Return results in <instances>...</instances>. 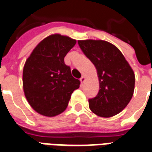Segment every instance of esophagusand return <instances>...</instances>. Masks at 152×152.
Here are the masks:
<instances>
[{
  "label": "esophagus",
  "instance_id": "obj_1",
  "mask_svg": "<svg viewBox=\"0 0 152 152\" xmlns=\"http://www.w3.org/2000/svg\"><path fill=\"white\" fill-rule=\"evenodd\" d=\"M80 82H81V84H83V83L85 81V76H81V77H80Z\"/></svg>",
  "mask_w": 152,
  "mask_h": 152
}]
</instances>
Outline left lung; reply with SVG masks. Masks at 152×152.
Returning <instances> with one entry per match:
<instances>
[{"mask_svg": "<svg viewBox=\"0 0 152 152\" xmlns=\"http://www.w3.org/2000/svg\"><path fill=\"white\" fill-rule=\"evenodd\" d=\"M80 48L93 63L99 79V92L88 100L90 110L103 118L114 116L132 98L134 73L122 52L103 40H80Z\"/></svg>", "mask_w": 152, "mask_h": 152, "instance_id": "left-lung-1", "label": "left lung"}]
</instances>
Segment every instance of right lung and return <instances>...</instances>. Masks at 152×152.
Masks as SVG:
<instances>
[{
	"instance_id": "obj_1",
	"label": "right lung",
	"mask_w": 152,
	"mask_h": 152,
	"mask_svg": "<svg viewBox=\"0 0 152 152\" xmlns=\"http://www.w3.org/2000/svg\"><path fill=\"white\" fill-rule=\"evenodd\" d=\"M76 41L60 34L40 42L23 68V89L31 107L39 113L54 117L66 110L73 91L80 87L64 57Z\"/></svg>"
}]
</instances>
